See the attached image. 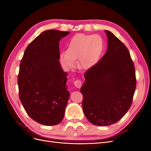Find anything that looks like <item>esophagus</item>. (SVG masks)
<instances>
[{
    "label": "esophagus",
    "instance_id": "34e87169",
    "mask_svg": "<svg viewBox=\"0 0 151 151\" xmlns=\"http://www.w3.org/2000/svg\"><path fill=\"white\" fill-rule=\"evenodd\" d=\"M74 86L77 88H81V87L82 86V82L80 80H76L74 82Z\"/></svg>",
    "mask_w": 151,
    "mask_h": 151
}]
</instances>
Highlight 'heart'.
<instances>
[{
    "mask_svg": "<svg viewBox=\"0 0 151 151\" xmlns=\"http://www.w3.org/2000/svg\"><path fill=\"white\" fill-rule=\"evenodd\" d=\"M103 42L99 35L77 34L68 43L67 51L60 54L62 64L71 68L77 59V66L81 69H89L95 65L101 55Z\"/></svg>",
    "mask_w": 151,
    "mask_h": 151,
    "instance_id": "b5f03b06",
    "label": "heart"
}]
</instances>
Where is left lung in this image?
<instances>
[{
    "instance_id": "left-lung-1",
    "label": "left lung",
    "mask_w": 151,
    "mask_h": 151,
    "mask_svg": "<svg viewBox=\"0 0 151 151\" xmlns=\"http://www.w3.org/2000/svg\"><path fill=\"white\" fill-rule=\"evenodd\" d=\"M104 31L107 51L85 72L81 88L84 115L98 126L119 121L130 108L136 88L135 67L129 50L111 32Z\"/></svg>"
}]
</instances>
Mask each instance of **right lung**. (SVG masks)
Returning <instances> with one entry per match:
<instances>
[{
	"label": "right lung",
	"instance_id": "obj_1",
	"mask_svg": "<svg viewBox=\"0 0 151 151\" xmlns=\"http://www.w3.org/2000/svg\"><path fill=\"white\" fill-rule=\"evenodd\" d=\"M69 31H43L29 44L22 57L17 84L20 101L28 115L52 126L63 118L70 93L67 73L59 62V42Z\"/></svg>",
	"mask_w": 151,
	"mask_h": 151
}]
</instances>
